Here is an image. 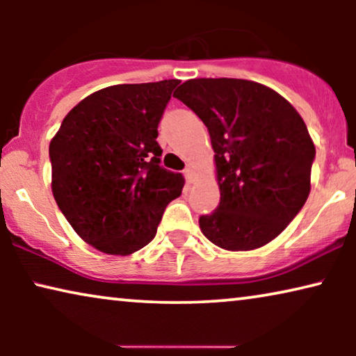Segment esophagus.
<instances>
[{
	"mask_svg": "<svg viewBox=\"0 0 356 356\" xmlns=\"http://www.w3.org/2000/svg\"><path fill=\"white\" fill-rule=\"evenodd\" d=\"M184 177H186L188 183H193L194 181V173H193L191 165H186V168H184Z\"/></svg>",
	"mask_w": 356,
	"mask_h": 356,
	"instance_id": "1",
	"label": "esophagus"
}]
</instances>
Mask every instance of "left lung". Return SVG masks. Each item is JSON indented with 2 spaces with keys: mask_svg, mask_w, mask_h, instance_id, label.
I'll list each match as a JSON object with an SVG mask.
<instances>
[{
  "mask_svg": "<svg viewBox=\"0 0 356 356\" xmlns=\"http://www.w3.org/2000/svg\"><path fill=\"white\" fill-rule=\"evenodd\" d=\"M173 97L211 136L220 202L199 217L204 236L228 251H250L279 236L305 206L316 149L293 106L245 79H191Z\"/></svg>",
  "mask_w": 356,
  "mask_h": 356,
  "instance_id": "obj_1",
  "label": "left lung"
}]
</instances>
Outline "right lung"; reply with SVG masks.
<instances>
[{
	"label": "right lung",
	"instance_id": "add662e5",
	"mask_svg": "<svg viewBox=\"0 0 356 356\" xmlns=\"http://www.w3.org/2000/svg\"><path fill=\"white\" fill-rule=\"evenodd\" d=\"M178 79L120 84L86 97L50 143L55 201L86 243L131 254L154 240L181 173L160 167L159 123Z\"/></svg>",
	"mask_w": 356,
	"mask_h": 356
}]
</instances>
